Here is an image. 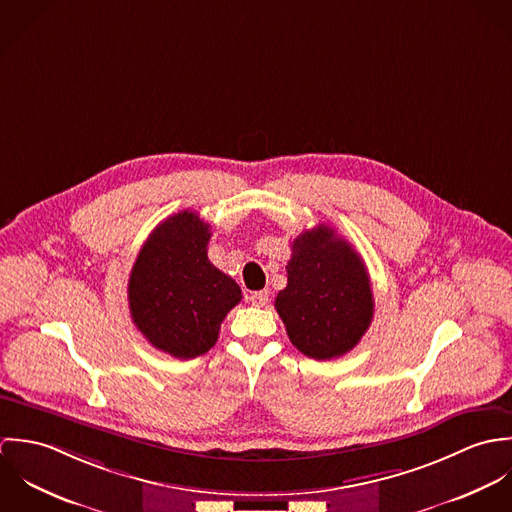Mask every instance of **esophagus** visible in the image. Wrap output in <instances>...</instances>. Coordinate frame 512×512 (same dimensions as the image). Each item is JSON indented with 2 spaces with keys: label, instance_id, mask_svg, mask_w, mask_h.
<instances>
[{
  "label": "esophagus",
  "instance_id": "esophagus-1",
  "mask_svg": "<svg viewBox=\"0 0 512 512\" xmlns=\"http://www.w3.org/2000/svg\"><path fill=\"white\" fill-rule=\"evenodd\" d=\"M250 303L252 305H256V307H264L266 303H268V299H270V295H268V292L266 290H262V292H252L250 293Z\"/></svg>",
  "mask_w": 512,
  "mask_h": 512
}]
</instances>
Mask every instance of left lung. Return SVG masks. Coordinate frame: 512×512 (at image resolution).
<instances>
[{"instance_id":"left-lung-1","label":"left lung","mask_w":512,"mask_h":512,"mask_svg":"<svg viewBox=\"0 0 512 512\" xmlns=\"http://www.w3.org/2000/svg\"><path fill=\"white\" fill-rule=\"evenodd\" d=\"M288 286L276 297L288 337L315 361L343 357L374 315L365 262L333 228L319 224L293 238Z\"/></svg>"}]
</instances>
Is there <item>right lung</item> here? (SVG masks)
Listing matches in <instances>:
<instances>
[{"label":"right lung","mask_w":512,"mask_h":512,"mask_svg":"<svg viewBox=\"0 0 512 512\" xmlns=\"http://www.w3.org/2000/svg\"><path fill=\"white\" fill-rule=\"evenodd\" d=\"M209 228L193 211L163 220L130 274L132 321L155 349L175 359L207 353L222 319L242 299L238 284L207 258Z\"/></svg>","instance_id":"add662e5"}]
</instances>
